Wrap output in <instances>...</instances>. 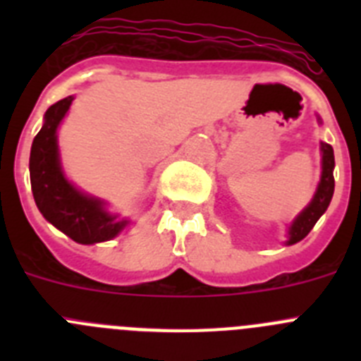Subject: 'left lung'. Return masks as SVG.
Returning <instances> with one entry per match:
<instances>
[{
    "label": "left lung",
    "mask_w": 361,
    "mask_h": 361,
    "mask_svg": "<svg viewBox=\"0 0 361 361\" xmlns=\"http://www.w3.org/2000/svg\"><path fill=\"white\" fill-rule=\"evenodd\" d=\"M320 152H322V177L320 184L317 188V193L312 197L311 202L307 204V208L300 213L293 224L289 226V238L286 244L291 245L300 242L302 238H305L309 235L314 224L318 222L322 215L325 213V209L329 208L331 199H333L334 193V152L333 146L327 145V142H320Z\"/></svg>",
    "instance_id": "8db88e82"
}]
</instances>
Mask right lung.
<instances>
[{"instance_id":"obj_1","label":"right lung","mask_w":361,"mask_h":361,"mask_svg":"<svg viewBox=\"0 0 361 361\" xmlns=\"http://www.w3.org/2000/svg\"><path fill=\"white\" fill-rule=\"evenodd\" d=\"M73 95L57 101L44 114L30 149V184L41 215L66 237L79 244H95L117 237L128 224L104 209L103 200L86 195L68 183L61 170L57 128L66 116Z\"/></svg>"}]
</instances>
